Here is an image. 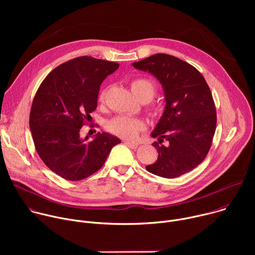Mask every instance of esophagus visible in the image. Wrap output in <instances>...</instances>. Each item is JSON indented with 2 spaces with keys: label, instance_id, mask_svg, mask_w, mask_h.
<instances>
[{
  "label": "esophagus",
  "instance_id": "1",
  "mask_svg": "<svg viewBox=\"0 0 255 255\" xmlns=\"http://www.w3.org/2000/svg\"><path fill=\"white\" fill-rule=\"evenodd\" d=\"M127 146L129 147V148H131V149H136L137 147H138V143H136V142H132V141H125L124 142Z\"/></svg>",
  "mask_w": 255,
  "mask_h": 255
}]
</instances>
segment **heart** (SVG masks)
I'll list each match as a JSON object with an SVG mask.
<instances>
[{
    "mask_svg": "<svg viewBox=\"0 0 255 255\" xmlns=\"http://www.w3.org/2000/svg\"><path fill=\"white\" fill-rule=\"evenodd\" d=\"M131 90L140 101L144 99L151 100V98L155 94V85L151 80L140 78L131 82ZM106 97L107 90H103L99 96V101L101 103H104L106 101ZM151 113L156 112L152 110ZM107 128L116 136L132 139L144 129V123L140 119L119 115L107 123Z\"/></svg>",
    "mask_w": 255,
    "mask_h": 255,
    "instance_id": "b5f03b06",
    "label": "heart"
}]
</instances>
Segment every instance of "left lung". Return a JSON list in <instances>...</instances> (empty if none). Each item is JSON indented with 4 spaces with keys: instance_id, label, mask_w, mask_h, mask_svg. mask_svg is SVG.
Here are the masks:
<instances>
[{
    "instance_id": "obj_1",
    "label": "left lung",
    "mask_w": 255,
    "mask_h": 255,
    "mask_svg": "<svg viewBox=\"0 0 255 255\" xmlns=\"http://www.w3.org/2000/svg\"><path fill=\"white\" fill-rule=\"evenodd\" d=\"M162 85L165 109L152 132L158 142V158L146 169L158 176L173 178L197 167L207 156L217 125L216 107L211 90L201 72L175 56L156 53L134 62Z\"/></svg>"
}]
</instances>
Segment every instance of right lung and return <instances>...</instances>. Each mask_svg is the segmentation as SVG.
<instances>
[{"instance_id": "obj_1", "label": "right lung", "mask_w": 255, "mask_h": 255, "mask_svg": "<svg viewBox=\"0 0 255 255\" xmlns=\"http://www.w3.org/2000/svg\"><path fill=\"white\" fill-rule=\"evenodd\" d=\"M119 63L80 56L55 67L34 97L29 126L36 151L53 172L68 180H81L105 163L120 139L98 133L93 140L80 136L96 110L100 86Z\"/></svg>"}]
</instances>
